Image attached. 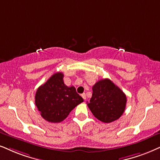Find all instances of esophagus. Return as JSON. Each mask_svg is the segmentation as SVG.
<instances>
[{
    "label": "esophagus",
    "instance_id": "34e87169",
    "mask_svg": "<svg viewBox=\"0 0 160 160\" xmlns=\"http://www.w3.org/2000/svg\"><path fill=\"white\" fill-rule=\"evenodd\" d=\"M81 96H82V98L84 99V100H86V94H85V93H83V94H82Z\"/></svg>",
    "mask_w": 160,
    "mask_h": 160
}]
</instances>
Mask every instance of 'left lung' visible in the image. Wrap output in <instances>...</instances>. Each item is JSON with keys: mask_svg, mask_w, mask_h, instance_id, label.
I'll use <instances>...</instances> for the list:
<instances>
[{"mask_svg": "<svg viewBox=\"0 0 160 160\" xmlns=\"http://www.w3.org/2000/svg\"><path fill=\"white\" fill-rule=\"evenodd\" d=\"M92 97L88 108L94 116L108 123L118 120L126 106V95L109 79H102L92 87Z\"/></svg>", "mask_w": 160, "mask_h": 160, "instance_id": "1", "label": "left lung"}]
</instances>
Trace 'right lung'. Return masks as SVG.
<instances>
[{"instance_id": "1", "label": "right lung", "mask_w": 160, "mask_h": 160, "mask_svg": "<svg viewBox=\"0 0 160 160\" xmlns=\"http://www.w3.org/2000/svg\"><path fill=\"white\" fill-rule=\"evenodd\" d=\"M35 105L40 115L50 122L64 120L75 107L83 102L74 86L68 87L63 82V74L57 72L38 88Z\"/></svg>"}]
</instances>
